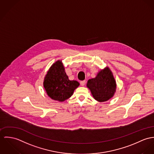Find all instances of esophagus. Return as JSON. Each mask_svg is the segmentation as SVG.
I'll list each match as a JSON object with an SVG mask.
<instances>
[{"label":"esophagus","mask_w":154,"mask_h":154,"mask_svg":"<svg viewBox=\"0 0 154 154\" xmlns=\"http://www.w3.org/2000/svg\"><path fill=\"white\" fill-rule=\"evenodd\" d=\"M85 80H83V81H82L81 82H80V85H82V86H84V85H85Z\"/></svg>","instance_id":"esophagus-1"}]
</instances>
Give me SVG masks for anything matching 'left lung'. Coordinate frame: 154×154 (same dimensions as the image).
I'll return each instance as SVG.
<instances>
[{"label": "left lung", "instance_id": "left-lung-1", "mask_svg": "<svg viewBox=\"0 0 154 154\" xmlns=\"http://www.w3.org/2000/svg\"><path fill=\"white\" fill-rule=\"evenodd\" d=\"M87 87L95 100L104 102L114 96L116 83L112 72L109 67H106L100 70L95 78L88 80Z\"/></svg>", "mask_w": 154, "mask_h": 154}]
</instances>
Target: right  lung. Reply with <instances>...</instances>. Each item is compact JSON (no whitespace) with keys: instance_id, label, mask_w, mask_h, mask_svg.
<instances>
[{"instance_id":"right-lung-1","label":"right lung","mask_w":154,"mask_h":154,"mask_svg":"<svg viewBox=\"0 0 154 154\" xmlns=\"http://www.w3.org/2000/svg\"><path fill=\"white\" fill-rule=\"evenodd\" d=\"M43 85L48 96L59 102L68 99L80 85L78 82L69 80L60 60L52 65L44 78Z\"/></svg>"}]
</instances>
